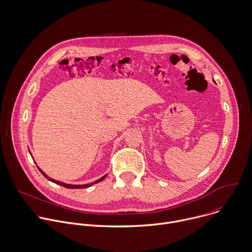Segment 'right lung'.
Masks as SVG:
<instances>
[{
	"instance_id": "right-lung-1",
	"label": "right lung",
	"mask_w": 252,
	"mask_h": 252,
	"mask_svg": "<svg viewBox=\"0 0 252 252\" xmlns=\"http://www.w3.org/2000/svg\"><path fill=\"white\" fill-rule=\"evenodd\" d=\"M38 169H39V171L41 172V174H42L45 178H47L49 181H51V182H53V183H55V184H58V185H60V186H63V187H65V188H68V189H83V188H88V187L92 186L93 184H96V183H99V182L103 181V180L106 178V176H107V175H105V176H103L102 178H100L99 180H96L95 182L90 183V184H85V185H70V184H66V183L59 182V181H56V180H54V179H51V178H49L40 168H38Z\"/></svg>"
}]
</instances>
